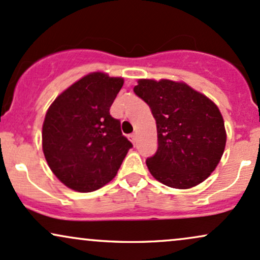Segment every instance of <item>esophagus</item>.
<instances>
[{
    "instance_id": "esophagus-1",
    "label": "esophagus",
    "mask_w": 260,
    "mask_h": 260,
    "mask_svg": "<svg viewBox=\"0 0 260 260\" xmlns=\"http://www.w3.org/2000/svg\"><path fill=\"white\" fill-rule=\"evenodd\" d=\"M128 139H129L131 142L133 143V144H136V142H137V134H136V133L129 134V136H128Z\"/></svg>"
}]
</instances>
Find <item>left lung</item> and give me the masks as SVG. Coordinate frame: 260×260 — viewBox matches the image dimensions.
Wrapping results in <instances>:
<instances>
[{
  "label": "left lung",
  "instance_id": "1",
  "mask_svg": "<svg viewBox=\"0 0 260 260\" xmlns=\"http://www.w3.org/2000/svg\"><path fill=\"white\" fill-rule=\"evenodd\" d=\"M133 90L156 121L157 150L147 159L153 177L178 189L207 180L226 145L223 118L215 104L186 83L169 79H139Z\"/></svg>",
  "mask_w": 260,
  "mask_h": 260
}]
</instances>
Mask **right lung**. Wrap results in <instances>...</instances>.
Segmentation results:
<instances>
[{
  "label": "right lung",
  "mask_w": 260,
  "mask_h": 260,
  "mask_svg": "<svg viewBox=\"0 0 260 260\" xmlns=\"http://www.w3.org/2000/svg\"><path fill=\"white\" fill-rule=\"evenodd\" d=\"M123 78L94 72L59 94L43 124V150L51 171L77 192H92L117 175L132 143L110 107Z\"/></svg>",
  "instance_id": "1"
}]
</instances>
